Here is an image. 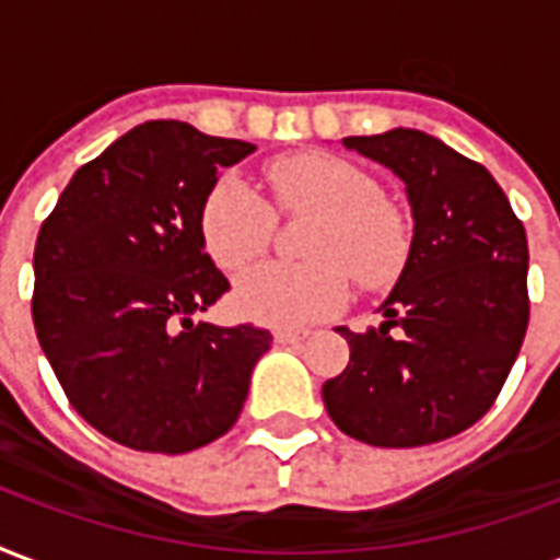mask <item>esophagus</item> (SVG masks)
<instances>
[{"label": "esophagus", "instance_id": "esophagus-1", "mask_svg": "<svg viewBox=\"0 0 560 560\" xmlns=\"http://www.w3.org/2000/svg\"><path fill=\"white\" fill-rule=\"evenodd\" d=\"M312 338V329H302V326H293V329H276V341L279 343H302Z\"/></svg>", "mask_w": 560, "mask_h": 560}]
</instances>
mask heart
<instances>
[{"label":"heart","instance_id":"heart-1","mask_svg":"<svg viewBox=\"0 0 560 560\" xmlns=\"http://www.w3.org/2000/svg\"><path fill=\"white\" fill-rule=\"evenodd\" d=\"M281 210L320 213L308 243L314 264H264L243 276L234 305L248 320L300 326L341 308L350 272L364 288L397 279L409 255V225L359 165L329 153H291L267 168ZM276 210L243 177H222L201 205V240L225 272H243L264 255Z\"/></svg>","mask_w":560,"mask_h":560}]
</instances>
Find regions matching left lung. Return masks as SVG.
<instances>
[{
	"label": "left lung",
	"mask_w": 560,
	"mask_h": 560,
	"mask_svg": "<svg viewBox=\"0 0 560 560\" xmlns=\"http://www.w3.org/2000/svg\"><path fill=\"white\" fill-rule=\"evenodd\" d=\"M343 148L407 186L412 243L380 329L338 332L343 374L323 383L338 430L376 448L457 436L495 404L528 329V240L495 177L421 130L347 136Z\"/></svg>",
	"instance_id": "8db88e82"
}]
</instances>
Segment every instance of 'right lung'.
I'll use <instances>...</instances> for the list:
<instances>
[{"mask_svg":"<svg viewBox=\"0 0 560 560\" xmlns=\"http://www.w3.org/2000/svg\"><path fill=\"white\" fill-rule=\"evenodd\" d=\"M255 144L144 121L70 177L35 243L40 350L91 428L186 454L234 428L272 335L192 320L228 291L201 205Z\"/></svg>","mask_w":560,"mask_h":560,"instance_id":"add662e5","label":"right lung"}]
</instances>
